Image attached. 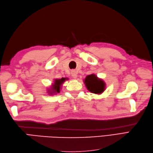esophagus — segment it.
I'll return each instance as SVG.
<instances>
[{"mask_svg": "<svg viewBox=\"0 0 153 153\" xmlns=\"http://www.w3.org/2000/svg\"><path fill=\"white\" fill-rule=\"evenodd\" d=\"M71 76H72L74 78H76L77 77V73L76 71L75 70H72L71 71Z\"/></svg>", "mask_w": 153, "mask_h": 153, "instance_id": "obj_1", "label": "esophagus"}]
</instances>
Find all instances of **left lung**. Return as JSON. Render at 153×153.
Here are the masks:
<instances>
[{
  "mask_svg": "<svg viewBox=\"0 0 153 153\" xmlns=\"http://www.w3.org/2000/svg\"><path fill=\"white\" fill-rule=\"evenodd\" d=\"M87 89L93 93L100 94L105 89V83L102 80L97 78L95 74L87 76L84 81Z\"/></svg>",
  "mask_w": 153,
  "mask_h": 153,
  "instance_id": "left-lung-1",
  "label": "left lung"
}]
</instances>
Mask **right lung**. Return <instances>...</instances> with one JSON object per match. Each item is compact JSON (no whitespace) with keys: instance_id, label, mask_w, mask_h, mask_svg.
Here are the masks:
<instances>
[{"instance_id":"1","label":"right lung","mask_w":153,"mask_h":153,"mask_svg":"<svg viewBox=\"0 0 153 153\" xmlns=\"http://www.w3.org/2000/svg\"><path fill=\"white\" fill-rule=\"evenodd\" d=\"M65 78H62L60 79H55L54 83L53 85V87H52L51 92L52 93H59L60 92V85L62 84V83L65 81Z\"/></svg>"}]
</instances>
